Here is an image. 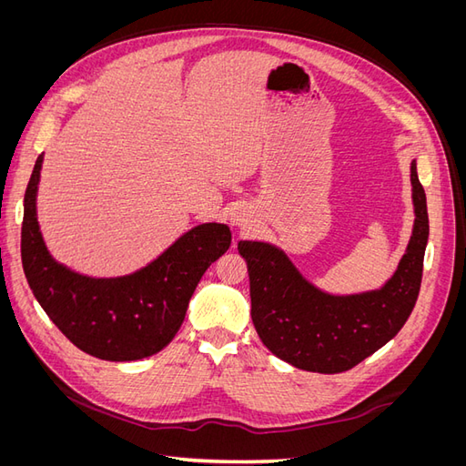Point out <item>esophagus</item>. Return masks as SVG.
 <instances>
[{
	"label": "esophagus",
	"instance_id": "34e87169",
	"mask_svg": "<svg viewBox=\"0 0 466 466\" xmlns=\"http://www.w3.org/2000/svg\"><path fill=\"white\" fill-rule=\"evenodd\" d=\"M229 219H231V223L235 225V228H247V225H248V216L245 214V209L231 211Z\"/></svg>",
	"mask_w": 466,
	"mask_h": 466
}]
</instances>
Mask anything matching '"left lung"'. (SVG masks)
<instances>
[{"label": "left lung", "mask_w": 466, "mask_h": 466, "mask_svg": "<svg viewBox=\"0 0 466 466\" xmlns=\"http://www.w3.org/2000/svg\"><path fill=\"white\" fill-rule=\"evenodd\" d=\"M414 225L394 274L377 289L329 293L309 281L284 248L238 241L248 268L250 317L262 344L293 368L342 373L399 334L416 305L430 235L426 192L410 163Z\"/></svg>", "instance_id": "obj_1"}]
</instances>
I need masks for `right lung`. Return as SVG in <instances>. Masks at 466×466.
Instances as JSON below:
<instances>
[{
    "label": "right lung",
    "instance_id": "right-lung-1",
    "mask_svg": "<svg viewBox=\"0 0 466 466\" xmlns=\"http://www.w3.org/2000/svg\"><path fill=\"white\" fill-rule=\"evenodd\" d=\"M42 161L45 155H38L25 192L21 229L23 270L36 301L67 340L93 358L136 361L157 354L178 332L204 272L229 248V228L196 225L132 274H79L50 255L40 231Z\"/></svg>",
    "mask_w": 466,
    "mask_h": 466
}]
</instances>
